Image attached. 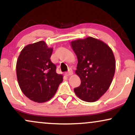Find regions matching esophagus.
Listing matches in <instances>:
<instances>
[{"label":"esophagus","instance_id":"34e87169","mask_svg":"<svg viewBox=\"0 0 135 135\" xmlns=\"http://www.w3.org/2000/svg\"><path fill=\"white\" fill-rule=\"evenodd\" d=\"M72 74H73V72H72V70H69V72L66 73L65 75H66V76H70V75H72Z\"/></svg>","mask_w":135,"mask_h":135}]
</instances>
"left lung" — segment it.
Instances as JSON below:
<instances>
[{
    "mask_svg": "<svg viewBox=\"0 0 135 135\" xmlns=\"http://www.w3.org/2000/svg\"><path fill=\"white\" fill-rule=\"evenodd\" d=\"M70 46L78 60L75 74L81 80L74 92L83 101H97L108 89L115 74V60L112 49L91 37L73 41Z\"/></svg>",
    "mask_w": 135,
    "mask_h": 135,
    "instance_id": "obj_1",
    "label": "left lung"
}]
</instances>
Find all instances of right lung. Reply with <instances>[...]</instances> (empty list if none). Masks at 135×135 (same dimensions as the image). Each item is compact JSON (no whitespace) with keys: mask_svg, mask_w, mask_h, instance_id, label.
Wrapping results in <instances>:
<instances>
[{"mask_svg":"<svg viewBox=\"0 0 135 135\" xmlns=\"http://www.w3.org/2000/svg\"><path fill=\"white\" fill-rule=\"evenodd\" d=\"M53 49L41 41L23 47L16 62V75L23 94L30 100L44 103L54 97L63 75L51 61Z\"/></svg>","mask_w":135,"mask_h":135,"instance_id":"1","label":"right lung"}]
</instances>
